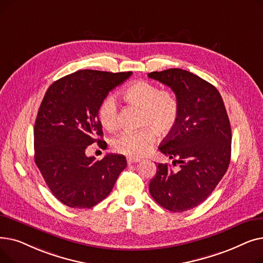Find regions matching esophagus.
I'll return each instance as SVG.
<instances>
[{"label": "esophagus", "mask_w": 263, "mask_h": 263, "mask_svg": "<svg viewBox=\"0 0 263 263\" xmlns=\"http://www.w3.org/2000/svg\"><path fill=\"white\" fill-rule=\"evenodd\" d=\"M127 162H128V164H129V165H131V164H134V163H139V162H141V159H136V158H128V159H127Z\"/></svg>", "instance_id": "34e87169"}]
</instances>
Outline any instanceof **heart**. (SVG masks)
Returning a JSON list of instances; mask_svg holds the SVG:
<instances>
[{
    "label": "heart",
    "mask_w": 263,
    "mask_h": 263,
    "mask_svg": "<svg viewBox=\"0 0 263 263\" xmlns=\"http://www.w3.org/2000/svg\"><path fill=\"white\" fill-rule=\"evenodd\" d=\"M127 102L142 108L140 127L136 132H123L113 139L112 148L118 154L130 158L145 156L156 142L158 134L168 135L176 128L180 107L176 96L168 90H161L154 83L135 81L122 91ZM98 118L102 126L113 131L118 126V104L113 95H107L98 108Z\"/></svg>",
    "instance_id": "obj_1"
}]
</instances>
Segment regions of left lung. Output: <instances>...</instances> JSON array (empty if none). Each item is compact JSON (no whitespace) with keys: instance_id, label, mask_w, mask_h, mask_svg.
I'll list each match as a JSON object with an SVG mask.
<instances>
[{"instance_id":"1","label":"left lung","mask_w":263,"mask_h":263,"mask_svg":"<svg viewBox=\"0 0 263 263\" xmlns=\"http://www.w3.org/2000/svg\"><path fill=\"white\" fill-rule=\"evenodd\" d=\"M148 77L171 87L180 107L176 128L159 146L180 168L159 163L149 192L166 210H191L209 197L229 166L231 128L224 101L209 82L182 69Z\"/></svg>"}]
</instances>
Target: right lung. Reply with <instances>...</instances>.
<instances>
[{"mask_svg":"<svg viewBox=\"0 0 263 263\" xmlns=\"http://www.w3.org/2000/svg\"><path fill=\"white\" fill-rule=\"evenodd\" d=\"M131 74L80 70L55 81L40 104L34 127L35 163L52 194L70 208L99 203L127 167L122 155L96 161L85 151L93 143L105 148L99 105Z\"/></svg>","mask_w":263,"mask_h":263,"instance_id":"obj_1","label":"right lung"}]
</instances>
